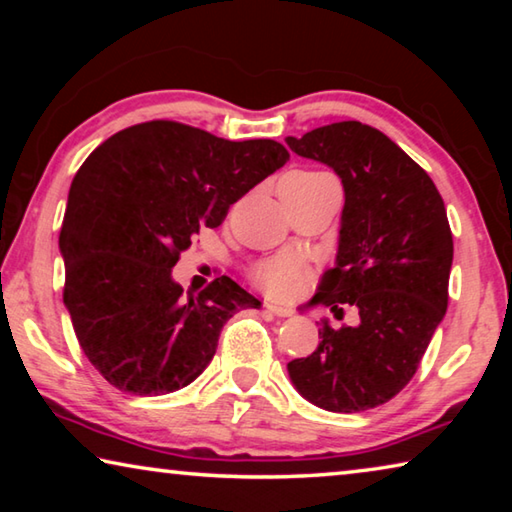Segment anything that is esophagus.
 Masks as SVG:
<instances>
[{
  "mask_svg": "<svg viewBox=\"0 0 512 512\" xmlns=\"http://www.w3.org/2000/svg\"><path fill=\"white\" fill-rule=\"evenodd\" d=\"M264 309L268 311V314H273V316H277V318H289V316H293V309H289V307H280V305H273V302H266Z\"/></svg>",
  "mask_w": 512,
  "mask_h": 512,
  "instance_id": "obj_1",
  "label": "esophagus"
}]
</instances>
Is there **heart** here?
<instances>
[{"label":"heart","mask_w":512,"mask_h":512,"mask_svg":"<svg viewBox=\"0 0 512 512\" xmlns=\"http://www.w3.org/2000/svg\"><path fill=\"white\" fill-rule=\"evenodd\" d=\"M289 176L302 178V180H314V178H323L325 173L296 171V173H289ZM250 277H253V282L264 293H268V296L289 298L293 293H298V289L305 284L307 271H305V264H302L298 257L277 255L259 262L253 271H250Z\"/></svg>","instance_id":"1"}]
</instances>
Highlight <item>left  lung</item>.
Segmentation results:
<instances>
[{"instance_id":"1","label":"left lung","mask_w":512,"mask_h":512,"mask_svg":"<svg viewBox=\"0 0 512 512\" xmlns=\"http://www.w3.org/2000/svg\"><path fill=\"white\" fill-rule=\"evenodd\" d=\"M287 144L334 169L345 192L336 262L309 305L359 311L354 327L320 320L318 348L287 363L291 384L325 411L375 409L409 384L445 318L454 259L445 203L420 164L361 121Z\"/></svg>"}]
</instances>
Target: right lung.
Returning <instances> with one entry per match:
<instances>
[{
    "label": "right lung",
    "mask_w": 512,
    "mask_h": 512,
    "mask_svg": "<svg viewBox=\"0 0 512 512\" xmlns=\"http://www.w3.org/2000/svg\"><path fill=\"white\" fill-rule=\"evenodd\" d=\"M287 160L280 142H230L178 121L124 128L88 155L58 246L76 339L108 384L133 395L180 391L210 366L223 325L262 307L225 275L185 298L171 268Z\"/></svg>",
    "instance_id": "1"
}]
</instances>
